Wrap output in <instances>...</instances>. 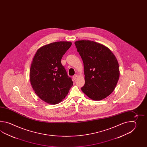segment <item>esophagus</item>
Wrapping results in <instances>:
<instances>
[{"mask_svg": "<svg viewBox=\"0 0 147 147\" xmlns=\"http://www.w3.org/2000/svg\"><path fill=\"white\" fill-rule=\"evenodd\" d=\"M77 78V75H75L74 76H73V77H72V78H73V80H76V79Z\"/></svg>", "mask_w": 147, "mask_h": 147, "instance_id": "esophagus-1", "label": "esophagus"}]
</instances>
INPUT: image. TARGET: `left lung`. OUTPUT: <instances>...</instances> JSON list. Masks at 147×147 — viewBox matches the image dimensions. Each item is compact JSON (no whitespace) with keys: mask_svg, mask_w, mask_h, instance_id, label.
Wrapping results in <instances>:
<instances>
[{"mask_svg":"<svg viewBox=\"0 0 147 147\" xmlns=\"http://www.w3.org/2000/svg\"><path fill=\"white\" fill-rule=\"evenodd\" d=\"M84 63L85 84L81 90L94 100L106 98L115 89L119 78V63L109 48L90 40L75 42Z\"/></svg>","mask_w":147,"mask_h":147,"instance_id":"left-lung-1","label":"left lung"}]
</instances>
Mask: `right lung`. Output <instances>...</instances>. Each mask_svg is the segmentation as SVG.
<instances>
[{
    "mask_svg": "<svg viewBox=\"0 0 147 147\" xmlns=\"http://www.w3.org/2000/svg\"><path fill=\"white\" fill-rule=\"evenodd\" d=\"M71 45L68 41L46 45L37 51L32 60L30 70L31 86L38 96L47 103L60 102L73 84L61 63Z\"/></svg>",
    "mask_w": 147,
    "mask_h": 147,
    "instance_id": "add662e5",
    "label": "right lung"
}]
</instances>
